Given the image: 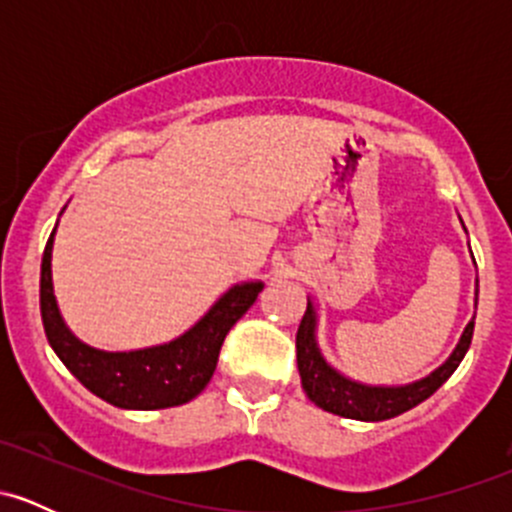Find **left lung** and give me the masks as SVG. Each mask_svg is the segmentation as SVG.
I'll use <instances>...</instances> for the list:
<instances>
[{"label":"left lung","instance_id":"left-lung-1","mask_svg":"<svg viewBox=\"0 0 512 512\" xmlns=\"http://www.w3.org/2000/svg\"><path fill=\"white\" fill-rule=\"evenodd\" d=\"M314 327H317L314 307L307 302V312H304L297 329V369L299 376H302V389L309 396V401H314L319 409L329 411V414L344 418H356V421H386V418H394L404 414V411L414 409V406L426 401L428 396L436 394L446 384L448 376L458 369L468 347H471L476 317L468 322L456 352L448 356L446 364L438 366L426 379L414 381L409 386H364L342 376L319 354L317 339H314Z\"/></svg>","mask_w":512,"mask_h":512}]
</instances>
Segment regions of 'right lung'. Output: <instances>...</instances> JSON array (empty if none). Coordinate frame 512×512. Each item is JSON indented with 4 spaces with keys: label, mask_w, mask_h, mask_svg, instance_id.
<instances>
[{
    "label": "right lung",
    "mask_w": 512,
    "mask_h": 512,
    "mask_svg": "<svg viewBox=\"0 0 512 512\" xmlns=\"http://www.w3.org/2000/svg\"><path fill=\"white\" fill-rule=\"evenodd\" d=\"M51 247H54V232L41 257L39 304L46 339L66 369L91 394L118 409H170L195 399L208 386L218 366L220 347L227 332L262 292V282L235 285L190 332L163 347L138 349V352H98L81 344L61 319L51 287Z\"/></svg>",
    "instance_id": "right-lung-1"
}]
</instances>
